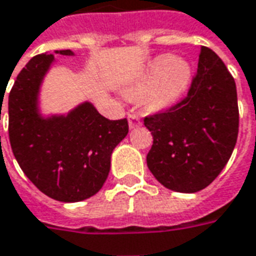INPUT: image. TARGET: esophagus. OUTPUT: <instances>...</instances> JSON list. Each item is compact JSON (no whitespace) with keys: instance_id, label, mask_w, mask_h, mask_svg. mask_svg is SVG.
Returning <instances> with one entry per match:
<instances>
[{"instance_id":"obj_1","label":"esophagus","mask_w":256,"mask_h":256,"mask_svg":"<svg viewBox=\"0 0 256 256\" xmlns=\"http://www.w3.org/2000/svg\"><path fill=\"white\" fill-rule=\"evenodd\" d=\"M141 119L137 115H128V128H134L141 126Z\"/></svg>"}]
</instances>
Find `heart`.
Here are the masks:
<instances>
[{
    "mask_svg": "<svg viewBox=\"0 0 256 256\" xmlns=\"http://www.w3.org/2000/svg\"><path fill=\"white\" fill-rule=\"evenodd\" d=\"M194 69L187 60L164 54L154 58L140 78L128 87L134 97H144L151 108L162 110L176 105L190 91Z\"/></svg>",
    "mask_w": 256,
    "mask_h": 256,
    "instance_id": "obj_1",
    "label": "heart"
}]
</instances>
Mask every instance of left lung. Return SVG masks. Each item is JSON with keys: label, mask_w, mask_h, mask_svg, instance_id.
Segmentation results:
<instances>
[{"label": "left lung", "mask_w": 256, "mask_h": 256, "mask_svg": "<svg viewBox=\"0 0 256 256\" xmlns=\"http://www.w3.org/2000/svg\"><path fill=\"white\" fill-rule=\"evenodd\" d=\"M154 144L146 165L164 187L196 192L226 166L238 136L237 88L223 60L202 47L188 96L144 119Z\"/></svg>", "instance_id": "1"}]
</instances>
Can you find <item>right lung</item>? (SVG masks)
<instances>
[{"mask_svg":"<svg viewBox=\"0 0 256 256\" xmlns=\"http://www.w3.org/2000/svg\"><path fill=\"white\" fill-rule=\"evenodd\" d=\"M55 54L74 55L70 50ZM54 64L52 54H41L18 74L8 98L10 141L19 166L41 192L60 202H78L101 190L128 124L104 118L88 101L68 114H41V84Z\"/></svg>","mask_w":256,"mask_h":256,"instance_id":"obj_1","label":"right lung"}]
</instances>
